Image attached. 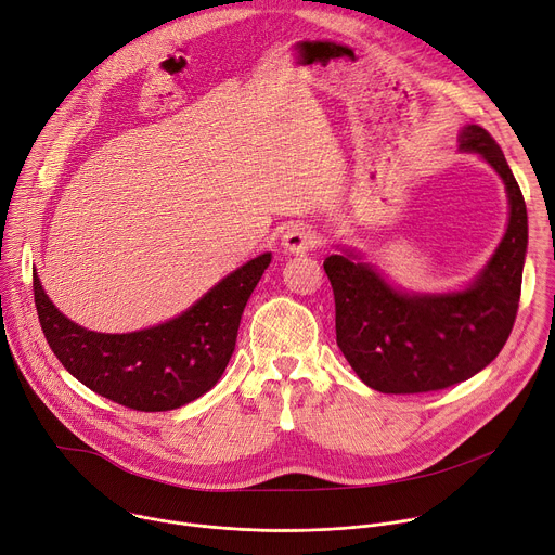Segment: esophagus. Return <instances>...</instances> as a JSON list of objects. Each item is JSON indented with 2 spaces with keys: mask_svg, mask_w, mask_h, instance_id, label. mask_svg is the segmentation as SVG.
<instances>
[{
  "mask_svg": "<svg viewBox=\"0 0 555 555\" xmlns=\"http://www.w3.org/2000/svg\"><path fill=\"white\" fill-rule=\"evenodd\" d=\"M281 245L289 254H304V251H308V249H312L317 245V234H314V230L310 225L294 223V225H289L283 232Z\"/></svg>",
  "mask_w": 555,
  "mask_h": 555,
  "instance_id": "1",
  "label": "esophagus"
}]
</instances>
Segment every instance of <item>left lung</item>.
Wrapping results in <instances>:
<instances>
[{"mask_svg":"<svg viewBox=\"0 0 555 555\" xmlns=\"http://www.w3.org/2000/svg\"><path fill=\"white\" fill-rule=\"evenodd\" d=\"M457 140L460 152L495 169L508 201L506 232L466 287L401 289L352 249L323 261L335 292L337 346L357 377L379 392L415 395L470 379L500 354L518 314L529 243L522 192L487 129L466 125Z\"/></svg>","mask_w":555,"mask_h":555,"instance_id":"8db88e82","label":"left lung"}]
</instances>
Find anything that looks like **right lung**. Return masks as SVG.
I'll return each mask as SVG.
<instances>
[{
	"mask_svg": "<svg viewBox=\"0 0 555 555\" xmlns=\"http://www.w3.org/2000/svg\"><path fill=\"white\" fill-rule=\"evenodd\" d=\"M270 261V251L256 256L178 317L122 335L87 330L64 317L37 272L35 308L51 350L87 388L133 411H173L203 397L223 377L247 299Z\"/></svg>",
	"mask_w": 555,
	"mask_h": 555,
	"instance_id": "add662e5",
	"label": "right lung"
}]
</instances>
